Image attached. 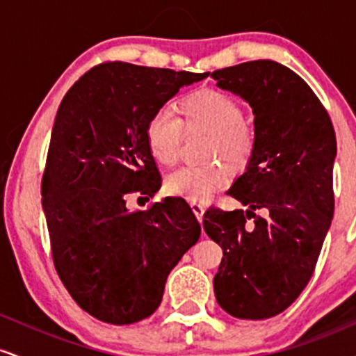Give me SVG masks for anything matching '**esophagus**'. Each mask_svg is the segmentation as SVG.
I'll return each instance as SVG.
<instances>
[{"mask_svg":"<svg viewBox=\"0 0 356 356\" xmlns=\"http://www.w3.org/2000/svg\"><path fill=\"white\" fill-rule=\"evenodd\" d=\"M191 209H193L195 215H197L198 220L202 222V220H203V213H205V210H207L205 203H202V202H191Z\"/></svg>","mask_w":356,"mask_h":356,"instance_id":"obj_1","label":"esophagus"}]
</instances>
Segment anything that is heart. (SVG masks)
<instances>
[{
	"instance_id": "heart-1",
	"label": "heart",
	"mask_w": 356,
	"mask_h": 356,
	"mask_svg": "<svg viewBox=\"0 0 356 356\" xmlns=\"http://www.w3.org/2000/svg\"><path fill=\"white\" fill-rule=\"evenodd\" d=\"M178 107L181 119L173 111L159 109L146 124L147 147L159 165L171 166L178 161L185 129L209 134L205 149L209 159H220L234 170H241L249 163L254 151V133L243 122V111L234 97L220 90L203 89L181 99ZM227 179V166L215 161L205 166L179 168L168 175L165 186L171 195L200 202L209 200Z\"/></svg>"
}]
</instances>
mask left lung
Here are the masks:
<instances>
[{"mask_svg":"<svg viewBox=\"0 0 356 356\" xmlns=\"http://www.w3.org/2000/svg\"><path fill=\"white\" fill-rule=\"evenodd\" d=\"M211 77L255 115L249 166L227 191L249 210L210 207L203 215L223 250L215 298L235 318H273L296 301L316 267L334 210L337 136L316 94L281 63L254 60Z\"/></svg>","mask_w":356,"mask_h":356,"instance_id":"left-lung-1","label":"left lung"}]
</instances>
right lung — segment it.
<instances>
[{"mask_svg":"<svg viewBox=\"0 0 356 356\" xmlns=\"http://www.w3.org/2000/svg\"><path fill=\"white\" fill-rule=\"evenodd\" d=\"M207 75L104 62L60 102L42 178L51 259L74 301L104 323L151 316L168 274L198 241L202 229L183 198L147 210H129L126 200H149L161 186L146 143L149 118Z\"/></svg>","mask_w":356,"mask_h":356,"instance_id":"right-lung-1","label":"right lung"}]
</instances>
